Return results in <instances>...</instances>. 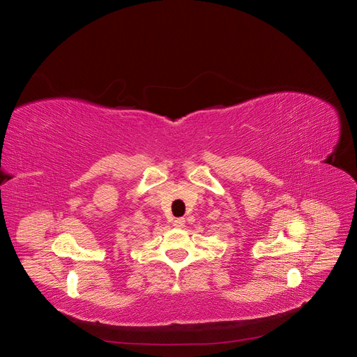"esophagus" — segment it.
<instances>
[{
	"label": "esophagus",
	"instance_id": "esophagus-1",
	"mask_svg": "<svg viewBox=\"0 0 357 357\" xmlns=\"http://www.w3.org/2000/svg\"><path fill=\"white\" fill-rule=\"evenodd\" d=\"M172 226H176V228H183V226H185V219H176L172 222Z\"/></svg>",
	"mask_w": 357,
	"mask_h": 357
}]
</instances>
